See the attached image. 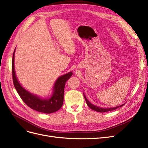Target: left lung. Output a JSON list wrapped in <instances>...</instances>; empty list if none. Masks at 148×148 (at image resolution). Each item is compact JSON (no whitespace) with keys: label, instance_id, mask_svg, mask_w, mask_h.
<instances>
[{"label":"left lung","instance_id":"8db88e82","mask_svg":"<svg viewBox=\"0 0 148 148\" xmlns=\"http://www.w3.org/2000/svg\"><path fill=\"white\" fill-rule=\"evenodd\" d=\"M84 96L85 98V101H86L87 104L88 105V106L90 108L93 109V110L97 111V112H108V111H113V110H115V109L119 108V107H122V106H123L125 104V103H123L120 106H118L116 107H114V108H100L98 107L97 106H95L94 104H93L92 103H90L88 100L87 99V98H86V96H85V94L84 93Z\"/></svg>","mask_w":148,"mask_h":148}]
</instances>
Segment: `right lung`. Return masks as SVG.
I'll return each instance as SVG.
<instances>
[{
  "mask_svg": "<svg viewBox=\"0 0 148 148\" xmlns=\"http://www.w3.org/2000/svg\"><path fill=\"white\" fill-rule=\"evenodd\" d=\"M15 50L16 47L13 52L12 59L13 80L14 86L23 101L29 108L40 112L50 114L59 110L63 104L65 84L66 81L72 76L73 73L71 71L60 76L55 81L50 96L47 98H42L28 91L22 86L18 81L14 64Z\"/></svg>",
  "mask_w": 148,
  "mask_h": 148,
  "instance_id": "obj_1",
  "label": "right lung"
}]
</instances>
